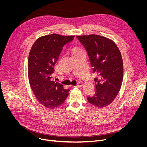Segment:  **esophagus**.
I'll return each mask as SVG.
<instances>
[{
	"label": "esophagus",
	"instance_id": "34e87169",
	"mask_svg": "<svg viewBox=\"0 0 147 147\" xmlns=\"http://www.w3.org/2000/svg\"><path fill=\"white\" fill-rule=\"evenodd\" d=\"M82 86V84L81 82H79L77 83V84L76 86H75L74 87H77V88H80V87H81Z\"/></svg>",
	"mask_w": 147,
	"mask_h": 147
}]
</instances>
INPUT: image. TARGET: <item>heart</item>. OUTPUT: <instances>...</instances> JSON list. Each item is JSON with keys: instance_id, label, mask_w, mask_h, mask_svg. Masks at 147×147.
<instances>
[{"instance_id": "heart-1", "label": "heart", "mask_w": 147, "mask_h": 147, "mask_svg": "<svg viewBox=\"0 0 147 147\" xmlns=\"http://www.w3.org/2000/svg\"><path fill=\"white\" fill-rule=\"evenodd\" d=\"M80 51H82V49H80V48H76L73 49V53H77L78 52H80Z\"/></svg>"}]
</instances>
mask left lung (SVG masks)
I'll return each mask as SVG.
<instances>
[{"label": "left lung", "mask_w": 147, "mask_h": 147, "mask_svg": "<svg viewBox=\"0 0 147 147\" xmlns=\"http://www.w3.org/2000/svg\"><path fill=\"white\" fill-rule=\"evenodd\" d=\"M77 38L85 47L92 67L98 75L95 93L87 98L98 108L111 104L117 96L123 82V63L121 53L114 42L103 36L91 34Z\"/></svg>", "instance_id": "8db88e82"}]
</instances>
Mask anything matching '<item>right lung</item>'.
I'll use <instances>...</instances> for the list:
<instances>
[{
    "mask_svg": "<svg viewBox=\"0 0 147 147\" xmlns=\"http://www.w3.org/2000/svg\"><path fill=\"white\" fill-rule=\"evenodd\" d=\"M74 35L57 34L38 38L30 51L28 76L30 85L38 101L48 109H54L63 103L69 95L61 84L52 80L55 65L65 44Z\"/></svg>",
    "mask_w": 147,
    "mask_h": 147,
    "instance_id": "right-lung-1",
    "label": "right lung"
}]
</instances>
